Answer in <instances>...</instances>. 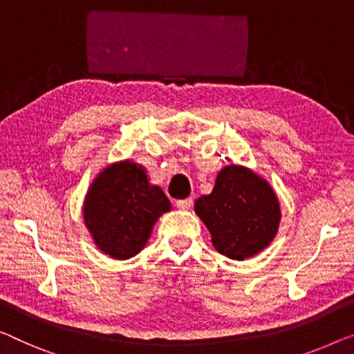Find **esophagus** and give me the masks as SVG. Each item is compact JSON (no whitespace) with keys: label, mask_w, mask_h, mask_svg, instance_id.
Returning a JSON list of instances; mask_svg holds the SVG:
<instances>
[{"label":"esophagus","mask_w":354,"mask_h":354,"mask_svg":"<svg viewBox=\"0 0 354 354\" xmlns=\"http://www.w3.org/2000/svg\"><path fill=\"white\" fill-rule=\"evenodd\" d=\"M192 203H194V200L189 197V198H181V200H176V207L179 208V209H189L192 207Z\"/></svg>","instance_id":"esophagus-1"}]
</instances>
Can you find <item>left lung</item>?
<instances>
[{
    "instance_id": "1",
    "label": "left lung",
    "mask_w": 354,
    "mask_h": 354,
    "mask_svg": "<svg viewBox=\"0 0 354 354\" xmlns=\"http://www.w3.org/2000/svg\"><path fill=\"white\" fill-rule=\"evenodd\" d=\"M216 250L243 261L262 251L277 235L279 203L270 186L243 167L229 165L216 178L213 192L195 202Z\"/></svg>"
}]
</instances>
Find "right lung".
I'll return each mask as SVG.
<instances>
[{"label":"right lung","instance_id":"add662e5","mask_svg":"<svg viewBox=\"0 0 354 354\" xmlns=\"http://www.w3.org/2000/svg\"><path fill=\"white\" fill-rule=\"evenodd\" d=\"M170 209L160 187L129 160L114 163L95 179L84 203V219L95 243L114 259L138 254L159 216Z\"/></svg>","mask_w":354,"mask_h":354}]
</instances>
